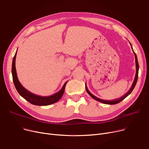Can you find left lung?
Segmentation results:
<instances>
[{"label":"left lung","mask_w":149,"mask_h":149,"mask_svg":"<svg viewBox=\"0 0 149 149\" xmlns=\"http://www.w3.org/2000/svg\"><path fill=\"white\" fill-rule=\"evenodd\" d=\"M130 44H131V48H132V51H133V52H134V56H135V65H136V74H135V79H134V82H133V83H132V86H131V88L130 89V91H129L126 94H125L123 96H122V97H120V98H118V99H116V100H113V101H104V100H101V99H100V98H98V97H97L96 96H94L93 94H92L91 92H90V91H89L88 90V88H87V86H86V91H87V92L88 93V94L90 95L92 97H93L94 100H96V101H99V102H102V103H104V104H108V105H113V104H118V103H119L120 102H121L122 101H123L125 98H126L129 95H130L131 94V93L132 92V91L134 90V87H135V85H136V81H137V80H138V70H139V65H138V60H137V57H136V54L135 53V52H134V50H133V48H132V45H131V44L130 43Z\"/></svg>","instance_id":"1"}]
</instances>
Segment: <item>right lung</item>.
<instances>
[{"mask_svg": "<svg viewBox=\"0 0 149 149\" xmlns=\"http://www.w3.org/2000/svg\"><path fill=\"white\" fill-rule=\"evenodd\" d=\"M17 52L15 54V56L13 58V61L12 75H13V82H14V86L18 93L24 99H25L26 101H27L31 104L35 105L45 106V105H51L57 102L62 97V96L63 95V93L65 91V88L67 83V81L64 84L62 88L60 91L51 96H39V95L33 94L31 92H29L22 85L20 82L19 81L17 77L16 68H15V57L17 55Z\"/></svg>", "mask_w": 149, "mask_h": 149, "instance_id": "right-lung-1", "label": "right lung"}]
</instances>
